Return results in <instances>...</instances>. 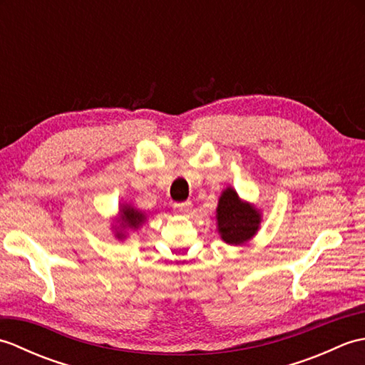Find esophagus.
<instances>
[{"label":"esophagus","instance_id":"obj_1","mask_svg":"<svg viewBox=\"0 0 365 365\" xmlns=\"http://www.w3.org/2000/svg\"><path fill=\"white\" fill-rule=\"evenodd\" d=\"M191 207H192V204L190 202V200H185V202L174 204V210L180 215H187L191 212Z\"/></svg>","mask_w":365,"mask_h":365}]
</instances>
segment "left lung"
I'll list each match as a JSON object with an SVG mask.
<instances>
[{"instance_id":"left-lung-1","label":"left lung","mask_w":365,"mask_h":365,"mask_svg":"<svg viewBox=\"0 0 365 365\" xmlns=\"http://www.w3.org/2000/svg\"><path fill=\"white\" fill-rule=\"evenodd\" d=\"M216 213L221 238L229 245L247 242L259 229V212L252 205L242 202L232 188H227L221 195Z\"/></svg>"}]
</instances>
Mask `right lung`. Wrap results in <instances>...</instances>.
Here are the masks:
<instances>
[{
  "instance_id": "1",
  "label": "right lung",
  "mask_w": 365,
  "mask_h": 365,
  "mask_svg": "<svg viewBox=\"0 0 365 365\" xmlns=\"http://www.w3.org/2000/svg\"><path fill=\"white\" fill-rule=\"evenodd\" d=\"M120 212H122V218H120L122 227H135L136 229L138 226H141L144 221V215L141 212L135 210L133 207H128V205L122 207ZM118 238H123L122 232H118Z\"/></svg>"
}]
</instances>
